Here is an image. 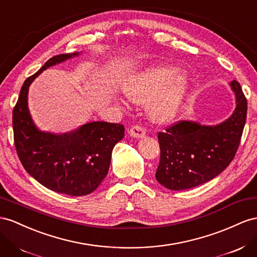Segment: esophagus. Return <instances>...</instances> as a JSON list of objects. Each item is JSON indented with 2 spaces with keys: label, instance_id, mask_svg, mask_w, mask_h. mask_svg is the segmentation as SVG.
<instances>
[{
  "label": "esophagus",
  "instance_id": "34e87169",
  "mask_svg": "<svg viewBox=\"0 0 257 257\" xmlns=\"http://www.w3.org/2000/svg\"><path fill=\"white\" fill-rule=\"evenodd\" d=\"M128 134L132 136V137H135V138H142L146 135V132L143 127L141 126H132L128 131Z\"/></svg>",
  "mask_w": 257,
  "mask_h": 257
}]
</instances>
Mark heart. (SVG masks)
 Listing matches in <instances>:
<instances>
[{"mask_svg": "<svg viewBox=\"0 0 257 257\" xmlns=\"http://www.w3.org/2000/svg\"><path fill=\"white\" fill-rule=\"evenodd\" d=\"M186 75L168 65H155L131 75L123 81L121 89L130 99L147 103L151 121L164 123L177 114L187 92Z\"/></svg>", "mask_w": 257, "mask_h": 257, "instance_id": "b5f03b06", "label": "heart"}]
</instances>
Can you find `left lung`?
I'll use <instances>...</instances> for the list:
<instances>
[{"label": "left lung", "mask_w": 257, "mask_h": 257, "mask_svg": "<svg viewBox=\"0 0 257 257\" xmlns=\"http://www.w3.org/2000/svg\"><path fill=\"white\" fill-rule=\"evenodd\" d=\"M235 109L217 125L179 121L158 134L160 163L159 183L170 190H185L219 175L235 156L246 120L247 101L240 83L230 82Z\"/></svg>", "instance_id": "left-lung-1"}]
</instances>
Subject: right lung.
Wrapping results in <instances>:
<instances>
[{"mask_svg": "<svg viewBox=\"0 0 257 257\" xmlns=\"http://www.w3.org/2000/svg\"><path fill=\"white\" fill-rule=\"evenodd\" d=\"M79 54H60L48 59L25 81L13 110L14 142L25 170L46 188L73 197L93 192L106 177L112 149L124 137V126L97 121L60 135L42 132L28 109V92L45 69Z\"/></svg>", "mask_w": 257, "mask_h": 257, "instance_id": "add662e5", "label": "right lung"}]
</instances>
